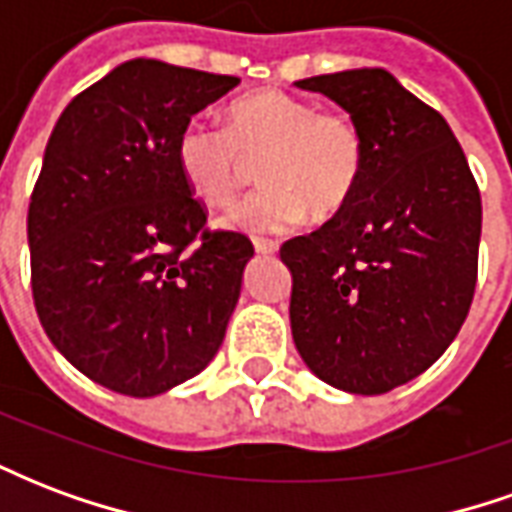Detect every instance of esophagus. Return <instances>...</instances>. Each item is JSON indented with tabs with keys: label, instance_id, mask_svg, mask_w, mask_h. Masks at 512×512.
Returning a JSON list of instances; mask_svg holds the SVG:
<instances>
[{
	"label": "esophagus",
	"instance_id": "obj_1",
	"mask_svg": "<svg viewBox=\"0 0 512 512\" xmlns=\"http://www.w3.org/2000/svg\"><path fill=\"white\" fill-rule=\"evenodd\" d=\"M255 252H257V255H274V252H277V244H274V241H263V238H255Z\"/></svg>",
	"mask_w": 512,
	"mask_h": 512
}]
</instances>
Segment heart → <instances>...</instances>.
Wrapping results in <instances>:
<instances>
[{
	"mask_svg": "<svg viewBox=\"0 0 512 512\" xmlns=\"http://www.w3.org/2000/svg\"><path fill=\"white\" fill-rule=\"evenodd\" d=\"M175 167L194 200L222 208L260 161L255 194L224 213L222 227L271 235L299 227L307 213L332 219L354 200L367 147L345 115L318 112L282 90H257L227 109V123L189 120L175 136Z\"/></svg>",
	"mask_w": 512,
	"mask_h": 512,
	"instance_id": "b5f03b06",
	"label": "heart"
}]
</instances>
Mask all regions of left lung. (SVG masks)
I'll return each instance as SVG.
<instances>
[{"mask_svg":"<svg viewBox=\"0 0 512 512\" xmlns=\"http://www.w3.org/2000/svg\"><path fill=\"white\" fill-rule=\"evenodd\" d=\"M351 115L365 139L354 200L279 249L304 365L351 395H384L439 359L469 315L480 191L447 120L384 68L296 82Z\"/></svg>","mask_w":512,"mask_h":512,"instance_id":"8db88e82","label":"left lung"}]
</instances>
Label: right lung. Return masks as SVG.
<instances>
[{
    "label": "right lung",
    "mask_w": 512,
    "mask_h": 512,
    "mask_svg": "<svg viewBox=\"0 0 512 512\" xmlns=\"http://www.w3.org/2000/svg\"><path fill=\"white\" fill-rule=\"evenodd\" d=\"M238 84L139 57L76 95L51 131L27 216L35 310L54 348L112 392L161 395L222 345L255 246L205 230L172 150Z\"/></svg>",
    "instance_id": "1"
}]
</instances>
